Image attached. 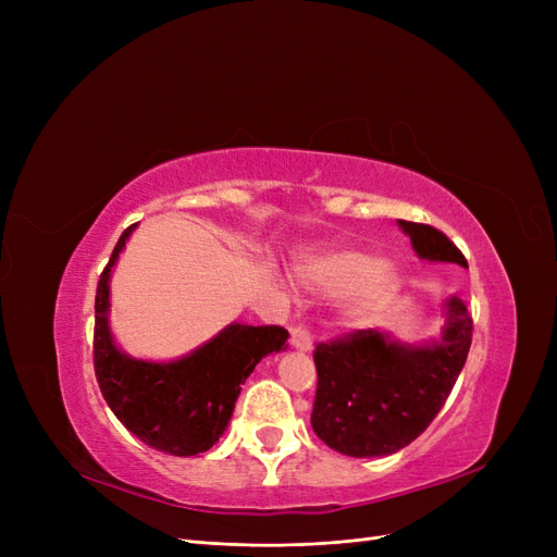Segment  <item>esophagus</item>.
<instances>
[{
    "mask_svg": "<svg viewBox=\"0 0 557 557\" xmlns=\"http://www.w3.org/2000/svg\"><path fill=\"white\" fill-rule=\"evenodd\" d=\"M290 346L297 350H311L313 339H311V332L305 325H297L290 330Z\"/></svg>",
    "mask_w": 557,
    "mask_h": 557,
    "instance_id": "1",
    "label": "esophagus"
}]
</instances>
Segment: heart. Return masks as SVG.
Returning <instances> with one entry per match:
<instances>
[{
	"instance_id": "b5f03b06",
	"label": "heart",
	"mask_w": 557,
	"mask_h": 557,
	"mask_svg": "<svg viewBox=\"0 0 557 557\" xmlns=\"http://www.w3.org/2000/svg\"><path fill=\"white\" fill-rule=\"evenodd\" d=\"M297 274L309 290L344 295L342 311L348 320L372 318L399 288V272L391 260L356 248L311 256L299 262Z\"/></svg>"
}]
</instances>
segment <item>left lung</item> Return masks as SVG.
<instances>
[{
	"mask_svg": "<svg viewBox=\"0 0 557 557\" xmlns=\"http://www.w3.org/2000/svg\"><path fill=\"white\" fill-rule=\"evenodd\" d=\"M420 260L467 267L444 232L397 221ZM442 336L423 344L399 342L391 332L358 330L318 344L313 432L350 458H383L425 432L448 399L471 346L467 305L444 301Z\"/></svg>",
	"mask_w": 557,
	"mask_h": 557,
	"instance_id": "8db88e82",
	"label": "left lung"
}]
</instances>
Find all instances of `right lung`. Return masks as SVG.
Wrapping results in <instances>:
<instances>
[{"instance_id":"obj_1","label":"right lung","mask_w":557,"mask_h":557,"mask_svg":"<svg viewBox=\"0 0 557 557\" xmlns=\"http://www.w3.org/2000/svg\"><path fill=\"white\" fill-rule=\"evenodd\" d=\"M117 239L95 297V374L121 423L146 446L190 458L209 450L230 425L234 401L252 369L285 350L288 332L276 325L230 323L207 344L170 362L139 360L117 348L111 325V272L134 232Z\"/></svg>"}]
</instances>
